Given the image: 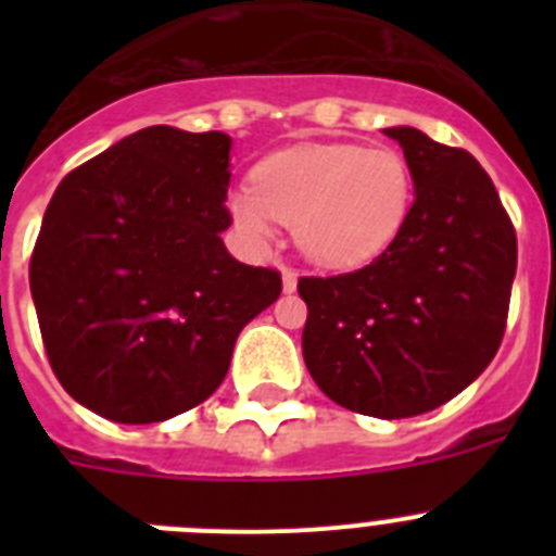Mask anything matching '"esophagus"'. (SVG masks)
I'll use <instances>...</instances> for the list:
<instances>
[{"instance_id":"obj_1","label":"esophagus","mask_w":556,"mask_h":556,"mask_svg":"<svg viewBox=\"0 0 556 556\" xmlns=\"http://www.w3.org/2000/svg\"><path fill=\"white\" fill-rule=\"evenodd\" d=\"M281 273H283V292L292 294L294 289H298V275H294V269L289 267H281Z\"/></svg>"}]
</instances>
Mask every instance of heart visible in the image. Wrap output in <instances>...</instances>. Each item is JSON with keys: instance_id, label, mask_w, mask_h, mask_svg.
Here are the masks:
<instances>
[{"instance_id": "obj_1", "label": "heart", "mask_w": 556, "mask_h": 556, "mask_svg": "<svg viewBox=\"0 0 556 556\" xmlns=\"http://www.w3.org/2000/svg\"><path fill=\"white\" fill-rule=\"evenodd\" d=\"M412 208V169L390 147L301 144L269 155L255 189L230 194V211L253 239L267 242L275 219L323 267H358L397 239Z\"/></svg>"}]
</instances>
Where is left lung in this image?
Instances as JSON below:
<instances>
[{"label":"left lung","instance_id":"1","mask_svg":"<svg viewBox=\"0 0 556 556\" xmlns=\"http://www.w3.org/2000/svg\"><path fill=\"white\" fill-rule=\"evenodd\" d=\"M404 147L415 203L395 242L353 273L306 275L303 358L333 404L415 417L459 395L493 362L507 328L518 239L479 161L415 127Z\"/></svg>","mask_w":556,"mask_h":556}]
</instances>
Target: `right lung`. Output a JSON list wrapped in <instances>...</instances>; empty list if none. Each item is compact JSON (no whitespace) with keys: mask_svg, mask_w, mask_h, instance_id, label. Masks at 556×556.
Masks as SVG:
<instances>
[{"mask_svg":"<svg viewBox=\"0 0 556 556\" xmlns=\"http://www.w3.org/2000/svg\"><path fill=\"white\" fill-rule=\"evenodd\" d=\"M230 139L152 125L72 169L43 214L29 292L49 365L77 404L161 424L223 384L236 337L281 273L223 244Z\"/></svg>","mask_w":556,"mask_h":556,"instance_id":"right-lung-1","label":"right lung"}]
</instances>
